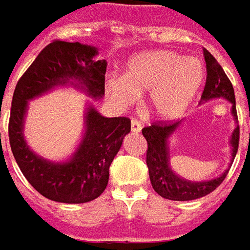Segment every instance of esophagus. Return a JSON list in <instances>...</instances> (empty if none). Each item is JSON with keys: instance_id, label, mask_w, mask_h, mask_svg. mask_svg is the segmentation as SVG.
<instances>
[{"instance_id": "obj_1", "label": "esophagus", "mask_w": 250, "mask_h": 250, "mask_svg": "<svg viewBox=\"0 0 250 250\" xmlns=\"http://www.w3.org/2000/svg\"><path fill=\"white\" fill-rule=\"evenodd\" d=\"M130 128H132V132H140L143 128V125H142V122L139 121V120H136V118H133L132 121H130Z\"/></svg>"}]
</instances>
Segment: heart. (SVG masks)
<instances>
[{"instance_id":"heart-1","label":"heart","mask_w":250,"mask_h":250,"mask_svg":"<svg viewBox=\"0 0 250 250\" xmlns=\"http://www.w3.org/2000/svg\"><path fill=\"white\" fill-rule=\"evenodd\" d=\"M201 80L199 60L168 50H151L132 57L124 76L106 82V91L120 107L132 104L139 94L148 91L152 113L161 118H175L193 99Z\"/></svg>"}]
</instances>
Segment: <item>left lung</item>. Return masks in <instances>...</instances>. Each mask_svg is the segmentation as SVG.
Segmentation results:
<instances>
[{
	"label": "left lung",
	"mask_w": 250,
	"mask_h": 250,
	"mask_svg": "<svg viewBox=\"0 0 250 250\" xmlns=\"http://www.w3.org/2000/svg\"><path fill=\"white\" fill-rule=\"evenodd\" d=\"M203 56L206 60V66H207V79H206L204 91L201 94V99L208 101L211 98H220V96L226 98L227 101L233 104V108H231L233 115L237 117L233 84L229 80V77L225 73V70L222 69L218 61L215 60V57L207 49H203ZM180 124L181 121H156L151 124L149 126L143 128L142 133L146 137L148 146L146 162L148 166L149 180L156 193L168 200H194L215 190L226 178L229 170H226L218 178L201 181V182H192V181H187L175 175L168 165L170 151L167 147V140L170 135H173V132L178 128ZM238 143H240V126L234 129L231 140H230V144L233 147V154H231L233 159L238 151Z\"/></svg>",
	"instance_id": "left-lung-1"
}]
</instances>
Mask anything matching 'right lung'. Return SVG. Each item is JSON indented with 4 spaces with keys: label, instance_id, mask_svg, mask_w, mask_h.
<instances>
[{
    "label": "right lung",
    "instance_id": "add662e5",
    "mask_svg": "<svg viewBox=\"0 0 250 250\" xmlns=\"http://www.w3.org/2000/svg\"><path fill=\"white\" fill-rule=\"evenodd\" d=\"M96 49L88 44L53 41L17 82L10 107L9 143L24 177L50 200L68 204L87 203L99 197L108 182V168L130 132L126 117L106 118L95 108L85 114V133L69 162L53 163L31 151L23 137L27 102L56 85L70 80L85 87L92 96L104 94L106 60L95 61Z\"/></svg>",
    "mask_w": 250,
    "mask_h": 250
}]
</instances>
